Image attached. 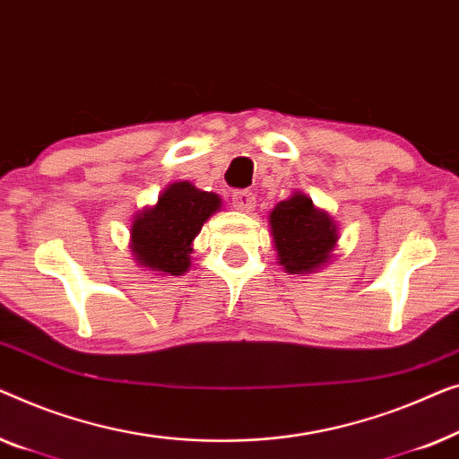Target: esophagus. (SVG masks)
<instances>
[{
  "label": "esophagus",
  "instance_id": "obj_1",
  "mask_svg": "<svg viewBox=\"0 0 459 459\" xmlns=\"http://www.w3.org/2000/svg\"><path fill=\"white\" fill-rule=\"evenodd\" d=\"M230 202H232V208H235V210L251 212V210H254V205H255V195L251 191L241 189V191L232 193Z\"/></svg>",
  "mask_w": 459,
  "mask_h": 459
}]
</instances>
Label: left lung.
<instances>
[{
	"mask_svg": "<svg viewBox=\"0 0 459 459\" xmlns=\"http://www.w3.org/2000/svg\"><path fill=\"white\" fill-rule=\"evenodd\" d=\"M279 264L289 274H312L331 260L339 241L337 224L303 193H293L270 212Z\"/></svg>",
	"mask_w": 459,
	"mask_h": 459,
	"instance_id": "left-lung-1",
	"label": "left lung"
}]
</instances>
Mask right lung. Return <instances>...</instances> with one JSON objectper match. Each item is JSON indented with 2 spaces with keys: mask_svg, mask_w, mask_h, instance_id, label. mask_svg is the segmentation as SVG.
<instances>
[{
  "mask_svg": "<svg viewBox=\"0 0 459 459\" xmlns=\"http://www.w3.org/2000/svg\"><path fill=\"white\" fill-rule=\"evenodd\" d=\"M221 205L216 193L197 189L186 180L166 186L156 205L134 216L131 227L134 260L156 274H185L191 266L193 238Z\"/></svg>",
  "mask_w": 459,
  "mask_h": 459,
  "instance_id": "right-lung-1",
  "label": "right lung"
}]
</instances>
